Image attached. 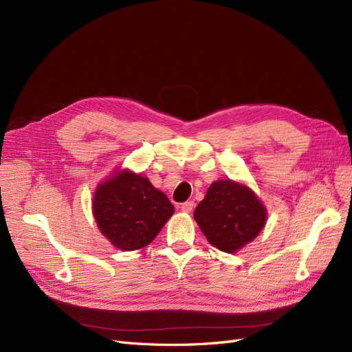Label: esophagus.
<instances>
[{
    "instance_id": "34e87169",
    "label": "esophagus",
    "mask_w": 352,
    "mask_h": 352,
    "mask_svg": "<svg viewBox=\"0 0 352 352\" xmlns=\"http://www.w3.org/2000/svg\"><path fill=\"white\" fill-rule=\"evenodd\" d=\"M194 207H195V202L194 201H186V202H184L182 206H180V208H182L184 212H190V211L194 210Z\"/></svg>"
}]
</instances>
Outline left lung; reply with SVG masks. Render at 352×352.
<instances>
[{"label":"left lung","mask_w":352,"mask_h":352,"mask_svg":"<svg viewBox=\"0 0 352 352\" xmlns=\"http://www.w3.org/2000/svg\"><path fill=\"white\" fill-rule=\"evenodd\" d=\"M194 219L212 247L235 254L264 229L267 208L247 185L220 179L207 189Z\"/></svg>","instance_id":"1"}]
</instances>
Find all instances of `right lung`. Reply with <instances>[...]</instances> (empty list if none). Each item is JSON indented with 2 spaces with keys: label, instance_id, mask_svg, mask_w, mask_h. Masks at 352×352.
Wrapping results in <instances>:
<instances>
[{
  "label": "right lung",
  "instance_id": "add662e5",
  "mask_svg": "<svg viewBox=\"0 0 352 352\" xmlns=\"http://www.w3.org/2000/svg\"><path fill=\"white\" fill-rule=\"evenodd\" d=\"M175 207L150 179L117 168L95 188L92 214L102 235L122 251L150 245L173 216Z\"/></svg>",
  "mask_w": 352,
  "mask_h": 352
}]
</instances>
